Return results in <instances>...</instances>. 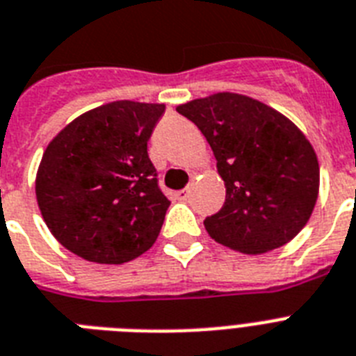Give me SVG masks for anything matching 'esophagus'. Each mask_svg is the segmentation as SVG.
<instances>
[{"mask_svg": "<svg viewBox=\"0 0 356 356\" xmlns=\"http://www.w3.org/2000/svg\"><path fill=\"white\" fill-rule=\"evenodd\" d=\"M175 197H177L179 201H186V199L190 197V190H188V188H184V190H179V192L175 193Z\"/></svg>", "mask_w": 356, "mask_h": 356, "instance_id": "obj_1", "label": "esophagus"}]
</instances>
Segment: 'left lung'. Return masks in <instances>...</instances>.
<instances>
[{
	"instance_id": "left-lung-1",
	"label": "left lung",
	"mask_w": 356,
	"mask_h": 356,
	"mask_svg": "<svg viewBox=\"0 0 356 356\" xmlns=\"http://www.w3.org/2000/svg\"><path fill=\"white\" fill-rule=\"evenodd\" d=\"M177 111L212 148L227 197L204 219L210 238L245 254L282 247L305 227L318 197L313 146L282 113L236 93L199 98Z\"/></svg>"
}]
</instances>
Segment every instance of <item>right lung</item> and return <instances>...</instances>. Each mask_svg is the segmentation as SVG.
Returning <instances> with one entry per match:
<instances>
[{
  "label": "right lung",
  "instance_id": "right-lung-1",
  "mask_svg": "<svg viewBox=\"0 0 356 356\" xmlns=\"http://www.w3.org/2000/svg\"><path fill=\"white\" fill-rule=\"evenodd\" d=\"M163 104L129 100L83 113L51 140L36 175L38 207L80 258L120 265L155 243L170 207L148 140Z\"/></svg>",
  "mask_w": 356,
  "mask_h": 356
}]
</instances>
